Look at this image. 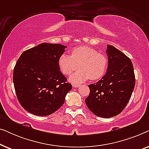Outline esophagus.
<instances>
[{"label": "esophagus", "mask_w": 149, "mask_h": 149, "mask_svg": "<svg viewBox=\"0 0 149 149\" xmlns=\"http://www.w3.org/2000/svg\"><path fill=\"white\" fill-rule=\"evenodd\" d=\"M79 86H80V85L79 84H72L73 87H79Z\"/></svg>", "instance_id": "esophagus-1"}]
</instances>
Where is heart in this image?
<instances>
[{
	"label": "heart",
	"instance_id": "obj_1",
	"mask_svg": "<svg viewBox=\"0 0 149 149\" xmlns=\"http://www.w3.org/2000/svg\"><path fill=\"white\" fill-rule=\"evenodd\" d=\"M58 66L63 74L70 75L79 67V70L70 77V81L79 83L91 79L97 80L104 76L109 62L104 54L88 46L71 50V55L63 54L58 59Z\"/></svg>",
	"mask_w": 149,
	"mask_h": 149
}]
</instances>
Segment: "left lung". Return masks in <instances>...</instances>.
Listing matches in <instances>:
<instances>
[{
  "mask_svg": "<svg viewBox=\"0 0 149 149\" xmlns=\"http://www.w3.org/2000/svg\"><path fill=\"white\" fill-rule=\"evenodd\" d=\"M107 73L97 83L90 84L85 99L88 109L100 117L110 118L121 113L127 104L135 87L132 61L114 46L107 45Z\"/></svg>",
  "mask_w": 149,
  "mask_h": 149,
  "instance_id": "1",
  "label": "left lung"
}]
</instances>
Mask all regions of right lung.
Masks as SVG:
<instances>
[{
	"label": "right lung",
	"mask_w": 149,
	"mask_h": 149,
	"mask_svg": "<svg viewBox=\"0 0 149 149\" xmlns=\"http://www.w3.org/2000/svg\"><path fill=\"white\" fill-rule=\"evenodd\" d=\"M66 47L41 43L24 52L18 59L13 80L18 101L26 111L47 116L64 103L72 85L66 82L58 62Z\"/></svg>",
	"instance_id": "add662e5"
}]
</instances>
